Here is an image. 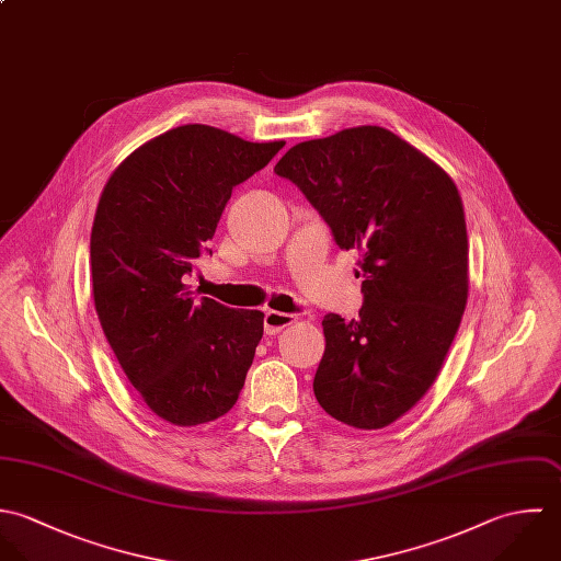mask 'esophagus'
<instances>
[{"label": "esophagus", "instance_id": "34e87169", "mask_svg": "<svg viewBox=\"0 0 561 561\" xmlns=\"http://www.w3.org/2000/svg\"><path fill=\"white\" fill-rule=\"evenodd\" d=\"M295 321H297V317H293V314L268 310L266 317H264V332H266L268 336H275V334H279L282 330L290 328Z\"/></svg>", "mask_w": 561, "mask_h": 561}]
</instances>
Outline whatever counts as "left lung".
<instances>
[{"label":"left lung","mask_w":561,"mask_h":561,"mask_svg":"<svg viewBox=\"0 0 561 561\" xmlns=\"http://www.w3.org/2000/svg\"><path fill=\"white\" fill-rule=\"evenodd\" d=\"M359 253L357 321L323 319L314 375L321 408L357 430H381L434 386L468 299V236L447 171L379 125L290 147L275 164Z\"/></svg>","instance_id":"1"}]
</instances>
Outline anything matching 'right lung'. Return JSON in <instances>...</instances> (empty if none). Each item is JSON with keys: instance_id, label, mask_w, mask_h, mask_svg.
<instances>
[{"instance_id": "right-lung-1", "label": "right lung", "mask_w": 561, "mask_h": 561, "mask_svg": "<svg viewBox=\"0 0 561 561\" xmlns=\"http://www.w3.org/2000/svg\"><path fill=\"white\" fill-rule=\"evenodd\" d=\"M284 145L180 125L131 151L102 191L91 231L95 310L129 383L171 425L221 419L244 386L264 314L197 301L186 275L231 188Z\"/></svg>"}]
</instances>
